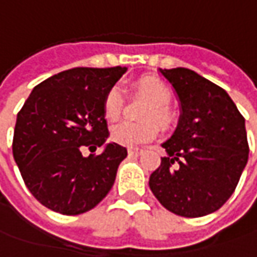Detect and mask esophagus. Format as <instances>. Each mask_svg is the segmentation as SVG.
<instances>
[{
	"label": "esophagus",
	"mask_w": 257,
	"mask_h": 257,
	"mask_svg": "<svg viewBox=\"0 0 257 257\" xmlns=\"http://www.w3.org/2000/svg\"><path fill=\"white\" fill-rule=\"evenodd\" d=\"M128 154L129 156H139L144 154V149H141V148H128Z\"/></svg>",
	"instance_id": "obj_1"
}]
</instances>
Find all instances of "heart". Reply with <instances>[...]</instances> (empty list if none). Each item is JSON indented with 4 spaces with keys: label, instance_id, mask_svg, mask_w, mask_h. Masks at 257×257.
<instances>
[{
    "label": "heart",
    "instance_id": "1",
    "mask_svg": "<svg viewBox=\"0 0 257 257\" xmlns=\"http://www.w3.org/2000/svg\"><path fill=\"white\" fill-rule=\"evenodd\" d=\"M135 89L149 101L144 112V118H155L162 126L171 123V112L168 103L171 101V91L164 81L145 76L137 81ZM123 108V93L119 88H111L103 99V112L109 120H116ZM159 132V126L154 119H144L139 122H119L111 129V138L119 145L138 146L154 139Z\"/></svg>",
    "mask_w": 257,
    "mask_h": 257
}]
</instances>
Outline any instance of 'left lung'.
Instances as JSON below:
<instances>
[{
  "instance_id": "left-lung-1",
  "label": "left lung",
  "mask_w": 257,
  "mask_h": 257,
  "mask_svg": "<svg viewBox=\"0 0 257 257\" xmlns=\"http://www.w3.org/2000/svg\"><path fill=\"white\" fill-rule=\"evenodd\" d=\"M179 101L178 126L149 188L185 217L215 212L236 189L249 158L244 118L225 89L188 68L159 69Z\"/></svg>"
}]
</instances>
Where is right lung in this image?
Segmentation results:
<instances>
[{"mask_svg": "<svg viewBox=\"0 0 257 257\" xmlns=\"http://www.w3.org/2000/svg\"><path fill=\"white\" fill-rule=\"evenodd\" d=\"M126 67L72 68L37 85L17 115L13 154L23 179L44 206L79 215L101 202L126 148L109 137L103 112L108 91ZM86 146L104 151L84 157Z\"/></svg>", "mask_w": 257, "mask_h": 257, "instance_id": "obj_1", "label": "right lung"}]
</instances>
